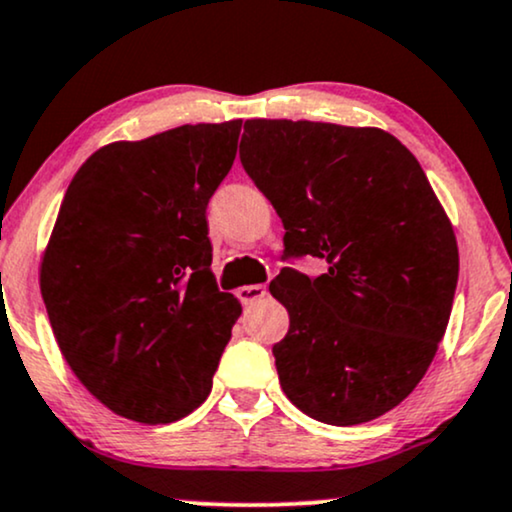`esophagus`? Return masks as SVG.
<instances>
[{"label": "esophagus", "mask_w": 512, "mask_h": 512, "mask_svg": "<svg viewBox=\"0 0 512 512\" xmlns=\"http://www.w3.org/2000/svg\"><path fill=\"white\" fill-rule=\"evenodd\" d=\"M238 297H241L243 304H255L267 297V286H260V283H255V286H243L238 288Z\"/></svg>", "instance_id": "34e87169"}]
</instances>
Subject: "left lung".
<instances>
[{
	"instance_id": "obj_1",
	"label": "left lung",
	"mask_w": 512,
	"mask_h": 512,
	"mask_svg": "<svg viewBox=\"0 0 512 512\" xmlns=\"http://www.w3.org/2000/svg\"><path fill=\"white\" fill-rule=\"evenodd\" d=\"M241 163L281 217L288 257L271 295L290 328L278 383L309 418L359 425L401 404L428 371L458 283L454 226L413 153L378 127L245 120Z\"/></svg>"
}]
</instances>
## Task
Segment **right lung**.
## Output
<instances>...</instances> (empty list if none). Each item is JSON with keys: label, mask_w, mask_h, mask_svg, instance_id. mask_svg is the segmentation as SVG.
Instances as JSON below:
<instances>
[{"label": "right lung", "mask_w": 512, "mask_h": 512, "mask_svg": "<svg viewBox=\"0 0 512 512\" xmlns=\"http://www.w3.org/2000/svg\"><path fill=\"white\" fill-rule=\"evenodd\" d=\"M243 120L115 141L70 181L40 288L77 380L146 425L189 416L212 390L241 302L219 293L205 210Z\"/></svg>", "instance_id": "1"}]
</instances>
